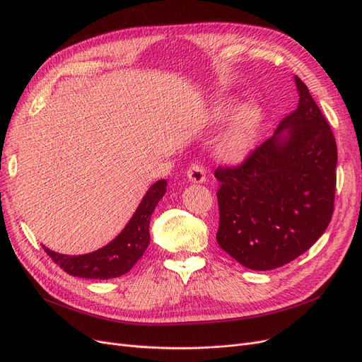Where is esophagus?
<instances>
[{
    "label": "esophagus",
    "instance_id": "obj_1",
    "mask_svg": "<svg viewBox=\"0 0 362 362\" xmlns=\"http://www.w3.org/2000/svg\"><path fill=\"white\" fill-rule=\"evenodd\" d=\"M187 177L192 182H204L206 181V170L200 162H193L187 168Z\"/></svg>",
    "mask_w": 362,
    "mask_h": 362
}]
</instances>
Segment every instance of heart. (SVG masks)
Wrapping results in <instances>:
<instances>
[{"label":"heart","mask_w":362,"mask_h":362,"mask_svg":"<svg viewBox=\"0 0 362 362\" xmlns=\"http://www.w3.org/2000/svg\"><path fill=\"white\" fill-rule=\"evenodd\" d=\"M235 110L233 103H222L215 110L216 119L230 117ZM261 110L255 106H247L235 117L231 129L223 136L218 146V151L222 158L237 159L252 147L256 140L257 131L261 125Z\"/></svg>","instance_id":"obj_1"}]
</instances>
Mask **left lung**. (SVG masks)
I'll list each match as a JSON object with an SVG mask.
<instances>
[{"label": "left lung", "instance_id": "left-lung-1", "mask_svg": "<svg viewBox=\"0 0 362 362\" xmlns=\"http://www.w3.org/2000/svg\"><path fill=\"white\" fill-rule=\"evenodd\" d=\"M298 107L219 181L218 245L255 271L280 268L305 253L334 212L337 146L306 85L295 78Z\"/></svg>", "mask_w": 362, "mask_h": 362}]
</instances>
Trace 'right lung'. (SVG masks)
<instances>
[{
    "label": "right lung",
    "instance_id": "add662e5",
    "mask_svg": "<svg viewBox=\"0 0 362 362\" xmlns=\"http://www.w3.org/2000/svg\"><path fill=\"white\" fill-rule=\"evenodd\" d=\"M165 192V180L154 182L124 231L103 249L78 256L62 255L49 250L45 246H42V249L54 264L74 277L91 280L120 277V275L127 274L146 252L150 242V218Z\"/></svg>",
    "mask_w": 362,
    "mask_h": 362
}]
</instances>
